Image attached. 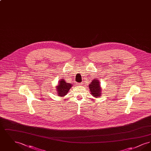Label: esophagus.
<instances>
[{
	"label": "esophagus",
	"mask_w": 151,
	"mask_h": 151,
	"mask_svg": "<svg viewBox=\"0 0 151 151\" xmlns=\"http://www.w3.org/2000/svg\"><path fill=\"white\" fill-rule=\"evenodd\" d=\"M83 84V83H80L78 84V86H81Z\"/></svg>",
	"instance_id": "obj_1"
}]
</instances>
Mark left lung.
<instances>
[{"label":"left lung","mask_w":151,"mask_h":151,"mask_svg":"<svg viewBox=\"0 0 151 151\" xmlns=\"http://www.w3.org/2000/svg\"><path fill=\"white\" fill-rule=\"evenodd\" d=\"M88 86L91 91V93L94 97H99L101 95H102V89L100 87V81L97 79H94V80H93V81H92Z\"/></svg>","instance_id":"left-lung-1"}]
</instances>
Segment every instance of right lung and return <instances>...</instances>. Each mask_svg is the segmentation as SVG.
Listing matches in <instances>:
<instances>
[{"instance_id": "obj_1", "label": "right lung", "mask_w": 151, "mask_h": 151, "mask_svg": "<svg viewBox=\"0 0 151 151\" xmlns=\"http://www.w3.org/2000/svg\"><path fill=\"white\" fill-rule=\"evenodd\" d=\"M72 86L71 84L66 83L65 79H60L59 81L58 85L56 87L57 91V94L60 97L65 96L69 92Z\"/></svg>"}]
</instances>
